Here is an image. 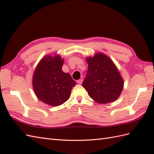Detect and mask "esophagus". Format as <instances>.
<instances>
[{
    "label": "esophagus",
    "instance_id": "esophagus-1",
    "mask_svg": "<svg viewBox=\"0 0 154 154\" xmlns=\"http://www.w3.org/2000/svg\"><path fill=\"white\" fill-rule=\"evenodd\" d=\"M83 79H79V80H77V83L78 84H79V85H81V84H82V83H83Z\"/></svg>",
    "mask_w": 154,
    "mask_h": 154
}]
</instances>
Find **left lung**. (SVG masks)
Here are the masks:
<instances>
[{
	"instance_id": "8db88e82",
	"label": "left lung",
	"mask_w": 154,
	"mask_h": 154,
	"mask_svg": "<svg viewBox=\"0 0 154 154\" xmlns=\"http://www.w3.org/2000/svg\"><path fill=\"white\" fill-rule=\"evenodd\" d=\"M86 60L88 70L83 87L89 97L100 104L116 100L122 93L124 81L113 61L101 53Z\"/></svg>"
}]
</instances>
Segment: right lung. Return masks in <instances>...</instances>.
<instances>
[{"instance_id": "obj_1", "label": "right lung", "mask_w": 154, "mask_h": 154, "mask_svg": "<svg viewBox=\"0 0 154 154\" xmlns=\"http://www.w3.org/2000/svg\"><path fill=\"white\" fill-rule=\"evenodd\" d=\"M63 60L59 55H47L35 68L32 85L37 97L51 106H60L69 99L76 83L62 71Z\"/></svg>"}]
</instances>
